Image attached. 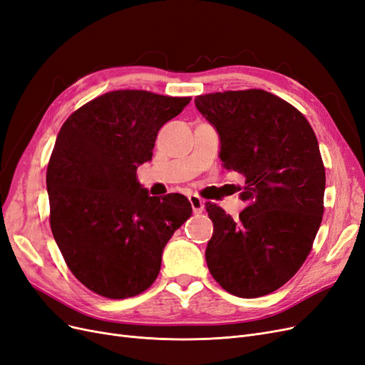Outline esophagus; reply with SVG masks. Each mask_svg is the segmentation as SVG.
Segmentation results:
<instances>
[{"mask_svg":"<svg viewBox=\"0 0 365 365\" xmlns=\"http://www.w3.org/2000/svg\"><path fill=\"white\" fill-rule=\"evenodd\" d=\"M190 203L192 206L194 214H202L205 210V202L198 195H190Z\"/></svg>","mask_w":365,"mask_h":365,"instance_id":"1","label":"esophagus"}]
</instances>
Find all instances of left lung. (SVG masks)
<instances>
[{
    "label": "left lung",
    "mask_w": 365,
    "mask_h": 365,
    "mask_svg": "<svg viewBox=\"0 0 365 365\" xmlns=\"http://www.w3.org/2000/svg\"><path fill=\"white\" fill-rule=\"evenodd\" d=\"M195 108L218 132L222 165L245 178L238 220L206 203L214 222L207 268L233 296H265L297 273L322 225L319 140L294 106L262 89L198 96Z\"/></svg>",
    "instance_id": "8db88e82"
}]
</instances>
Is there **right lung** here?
<instances>
[{"label": "right lung", "mask_w": 365, "mask_h": 365, "mask_svg": "<svg viewBox=\"0 0 365 365\" xmlns=\"http://www.w3.org/2000/svg\"><path fill=\"white\" fill-rule=\"evenodd\" d=\"M190 101L112 91L81 106L57 135L46 168L51 232L71 273L103 297L145 291L163 247L192 214L185 195L150 197L136 178L160 127Z\"/></svg>", "instance_id": "add662e5"}]
</instances>
